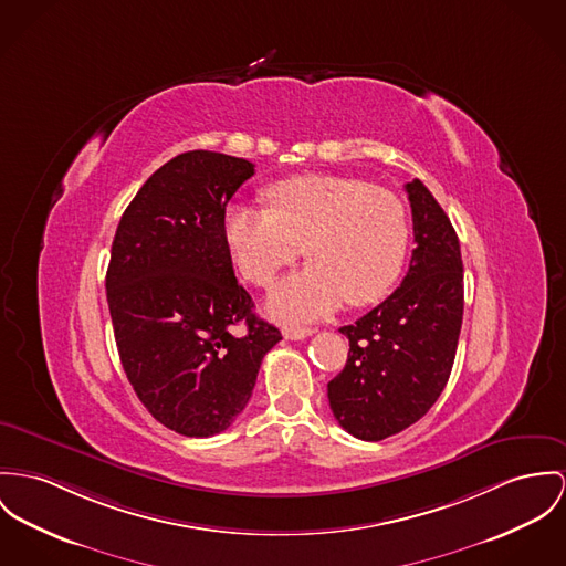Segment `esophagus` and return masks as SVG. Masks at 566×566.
I'll return each instance as SVG.
<instances>
[{"instance_id":"1","label":"esophagus","mask_w":566,"mask_h":566,"mask_svg":"<svg viewBox=\"0 0 566 566\" xmlns=\"http://www.w3.org/2000/svg\"><path fill=\"white\" fill-rule=\"evenodd\" d=\"M282 334L286 340H304L307 336L314 334L312 327H300V325H284Z\"/></svg>"}]
</instances>
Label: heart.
<instances>
[{
	"label": "heart",
	"instance_id": "b5f03b06",
	"mask_svg": "<svg viewBox=\"0 0 566 566\" xmlns=\"http://www.w3.org/2000/svg\"><path fill=\"white\" fill-rule=\"evenodd\" d=\"M264 196L269 209L230 205L221 230L241 275L256 286H269L304 245L310 262L269 297L275 316L314 321L345 300L368 305L390 293L409 243L398 196L338 175L291 176Z\"/></svg>",
	"mask_w": 566,
	"mask_h": 566
}]
</instances>
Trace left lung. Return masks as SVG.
Here are the masks:
<instances>
[{"mask_svg":"<svg viewBox=\"0 0 566 566\" xmlns=\"http://www.w3.org/2000/svg\"><path fill=\"white\" fill-rule=\"evenodd\" d=\"M405 191L416 241L409 271L384 304L340 327L347 364L327 384L336 420L364 441L396 436L427 416L448 384L463 323L459 237L418 178Z\"/></svg>","mask_w":566,"mask_h":566,"instance_id":"8db88e82","label":"left lung"}]
</instances>
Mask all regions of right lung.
I'll return each mask as SVG.
<instances>
[{
    "label": "right lung",
    "mask_w": 566,
    "mask_h": 566,
    "mask_svg": "<svg viewBox=\"0 0 566 566\" xmlns=\"http://www.w3.org/2000/svg\"><path fill=\"white\" fill-rule=\"evenodd\" d=\"M252 175L248 159L182 153L142 185L112 243L105 289L123 368L150 416L180 436L226 431L282 340L237 282L221 230Z\"/></svg>",
    "instance_id": "right-lung-1"
}]
</instances>
